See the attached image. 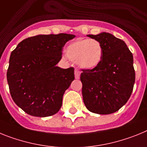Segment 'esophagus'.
I'll use <instances>...</instances> for the list:
<instances>
[{"mask_svg": "<svg viewBox=\"0 0 147 147\" xmlns=\"http://www.w3.org/2000/svg\"><path fill=\"white\" fill-rule=\"evenodd\" d=\"M80 75H81V71L78 69H75V77L76 79L80 78Z\"/></svg>", "mask_w": 147, "mask_h": 147, "instance_id": "esophagus-1", "label": "esophagus"}]
</instances>
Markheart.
<instances>
[{
  "label": "heart",
  "instance_id": "obj_1",
  "mask_svg": "<svg viewBox=\"0 0 147 147\" xmlns=\"http://www.w3.org/2000/svg\"><path fill=\"white\" fill-rule=\"evenodd\" d=\"M103 47L95 39H77L66 49V57L85 69H92L100 64L103 58Z\"/></svg>",
  "mask_w": 147,
  "mask_h": 147
}]
</instances>
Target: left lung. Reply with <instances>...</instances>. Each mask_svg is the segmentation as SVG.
Masks as SVG:
<instances>
[{"label": "left lung", "instance_id": "obj_1", "mask_svg": "<svg viewBox=\"0 0 147 147\" xmlns=\"http://www.w3.org/2000/svg\"><path fill=\"white\" fill-rule=\"evenodd\" d=\"M88 37L100 43L103 58L92 69H82V95L87 109L100 115L119 110L133 90L135 73L133 56L123 40L102 32Z\"/></svg>", "mask_w": 147, "mask_h": 147}]
</instances>
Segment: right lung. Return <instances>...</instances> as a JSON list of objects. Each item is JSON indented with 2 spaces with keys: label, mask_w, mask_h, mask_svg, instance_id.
I'll use <instances>...</instances> for the list:
<instances>
[{
  "label": "right lung",
  "mask_w": 147,
  "mask_h": 147,
  "mask_svg": "<svg viewBox=\"0 0 147 147\" xmlns=\"http://www.w3.org/2000/svg\"><path fill=\"white\" fill-rule=\"evenodd\" d=\"M75 37L65 33L38 35L24 39L12 52L7 82L14 102L26 113L48 117L60 110L75 75L73 67L61 69L56 64L65 43Z\"/></svg>",
  "instance_id": "add662e5"
}]
</instances>
